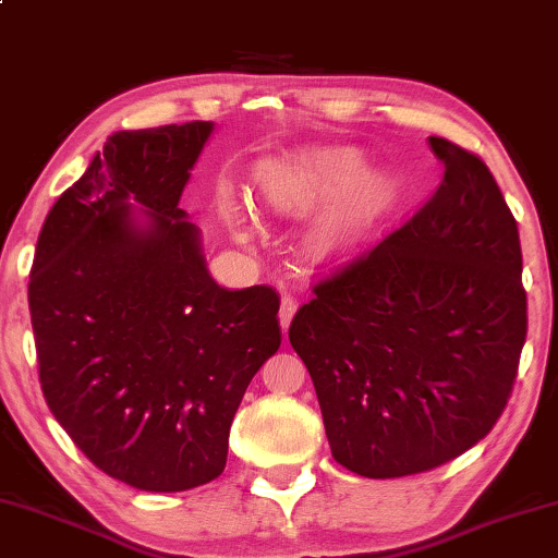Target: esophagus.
<instances>
[{"label":"esophagus","instance_id":"34e87169","mask_svg":"<svg viewBox=\"0 0 558 558\" xmlns=\"http://www.w3.org/2000/svg\"><path fill=\"white\" fill-rule=\"evenodd\" d=\"M296 306H299L296 296H291V294H284V296H281V308H279V322H281V328H289L291 318H294V314H296Z\"/></svg>","mask_w":558,"mask_h":558}]
</instances>
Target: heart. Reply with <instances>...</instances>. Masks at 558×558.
<instances>
[{"mask_svg":"<svg viewBox=\"0 0 558 558\" xmlns=\"http://www.w3.org/2000/svg\"><path fill=\"white\" fill-rule=\"evenodd\" d=\"M353 150H322L304 158L269 166L262 175V195L274 209H306L333 197L359 172ZM388 190L378 178H363L336 197L322 222V244L341 250L359 236L386 203Z\"/></svg>","mask_w":558,"mask_h":558,"instance_id":"b5f03b06","label":"heart"}]
</instances>
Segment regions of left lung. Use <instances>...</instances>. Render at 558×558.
<instances>
[{"label":"left lung","mask_w":558,"mask_h":558,"mask_svg":"<svg viewBox=\"0 0 558 558\" xmlns=\"http://www.w3.org/2000/svg\"><path fill=\"white\" fill-rule=\"evenodd\" d=\"M430 145L445 168L430 199L318 279L289 326L333 460L371 480L430 472L487 437L526 341L517 219L477 153Z\"/></svg>","instance_id":"left-lung-1"}]
</instances>
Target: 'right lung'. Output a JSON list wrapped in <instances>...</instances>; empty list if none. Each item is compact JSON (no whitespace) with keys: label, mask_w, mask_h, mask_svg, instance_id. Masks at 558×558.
Segmentation results:
<instances>
[{"label":"right lung","mask_w":558,"mask_h":558,"mask_svg":"<svg viewBox=\"0 0 558 558\" xmlns=\"http://www.w3.org/2000/svg\"><path fill=\"white\" fill-rule=\"evenodd\" d=\"M213 123L121 131L47 215L29 312L39 383L100 472L145 492L222 474L230 425L281 345L269 284L217 287L182 187ZM149 209L145 231L126 199Z\"/></svg>","instance_id":"1"}]
</instances>
